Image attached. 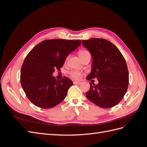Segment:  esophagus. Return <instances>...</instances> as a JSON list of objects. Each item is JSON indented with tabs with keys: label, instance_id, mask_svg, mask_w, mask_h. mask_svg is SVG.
I'll return each mask as SVG.
<instances>
[{
	"label": "esophagus",
	"instance_id": "1",
	"mask_svg": "<svg viewBox=\"0 0 147 147\" xmlns=\"http://www.w3.org/2000/svg\"><path fill=\"white\" fill-rule=\"evenodd\" d=\"M73 83L75 84H80L82 83L80 82H77V81H74Z\"/></svg>",
	"mask_w": 147,
	"mask_h": 147
}]
</instances>
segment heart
Wrapping results in <instances>:
<instances>
[{"instance_id":"1","label":"heart","mask_w":147,"mask_h":147,"mask_svg":"<svg viewBox=\"0 0 147 147\" xmlns=\"http://www.w3.org/2000/svg\"><path fill=\"white\" fill-rule=\"evenodd\" d=\"M78 55L80 57V58L82 59L84 57H86L87 55H89L90 54L87 50H82L79 51ZM69 75L70 77L74 80H80L82 77V73L78 70H72L69 72Z\"/></svg>"}]
</instances>
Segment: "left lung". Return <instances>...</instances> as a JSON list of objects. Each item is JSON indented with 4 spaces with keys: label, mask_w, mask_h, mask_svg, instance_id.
<instances>
[{
    "label": "left lung",
    "mask_w": 147,
    "mask_h": 147,
    "mask_svg": "<svg viewBox=\"0 0 147 147\" xmlns=\"http://www.w3.org/2000/svg\"><path fill=\"white\" fill-rule=\"evenodd\" d=\"M82 44L92 57L91 72L86 78H97L99 82L97 84L90 83V89L86 96L100 107L112 108L123 99L128 88L125 59L116 46L105 39L83 40Z\"/></svg>",
    "instance_id": "8db88e82"
}]
</instances>
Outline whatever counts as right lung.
<instances>
[{"label":"right lung","instance_id":"right-lung-1","mask_svg":"<svg viewBox=\"0 0 147 147\" xmlns=\"http://www.w3.org/2000/svg\"><path fill=\"white\" fill-rule=\"evenodd\" d=\"M81 43L72 40H46L28 53L21 69L20 81L33 104L50 109L63 101L73 82L65 77L57 80L52 74L55 69L61 70L66 57Z\"/></svg>","mask_w":147,"mask_h":147}]
</instances>
